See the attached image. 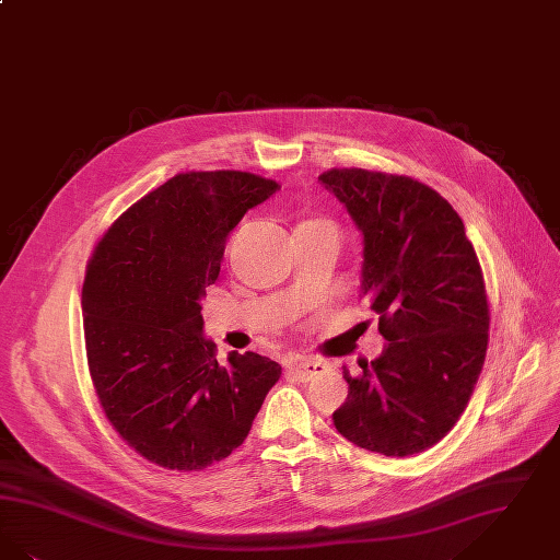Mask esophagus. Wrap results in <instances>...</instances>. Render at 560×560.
<instances>
[{
  "instance_id": "34e87169",
  "label": "esophagus",
  "mask_w": 560,
  "mask_h": 560,
  "mask_svg": "<svg viewBox=\"0 0 560 560\" xmlns=\"http://www.w3.org/2000/svg\"><path fill=\"white\" fill-rule=\"evenodd\" d=\"M327 373V364L320 360H300L291 364L290 375L298 381H313Z\"/></svg>"
}]
</instances>
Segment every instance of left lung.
Wrapping results in <instances>:
<instances>
[{"label":"left lung","instance_id":"8db88e82","mask_svg":"<svg viewBox=\"0 0 560 560\" xmlns=\"http://www.w3.org/2000/svg\"><path fill=\"white\" fill-rule=\"evenodd\" d=\"M318 180L362 231V295L387 341L362 364L334 412L364 450L410 456L465 412L488 352L490 304L463 219L435 189L404 175L331 168Z\"/></svg>","mask_w":560,"mask_h":560}]
</instances>
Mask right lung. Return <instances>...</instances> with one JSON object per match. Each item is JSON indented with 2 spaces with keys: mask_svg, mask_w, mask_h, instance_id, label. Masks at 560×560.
I'll use <instances>...</instances> for the list:
<instances>
[{
  "mask_svg": "<svg viewBox=\"0 0 560 560\" xmlns=\"http://www.w3.org/2000/svg\"><path fill=\"white\" fill-rule=\"evenodd\" d=\"M277 189L242 171L180 173L120 214L91 254L81 293L91 381L116 433L158 467L226 458L281 377L256 352L219 364L200 304L229 233Z\"/></svg>",
  "mask_w": 560,
  "mask_h": 560,
  "instance_id": "1",
  "label": "right lung"
}]
</instances>
